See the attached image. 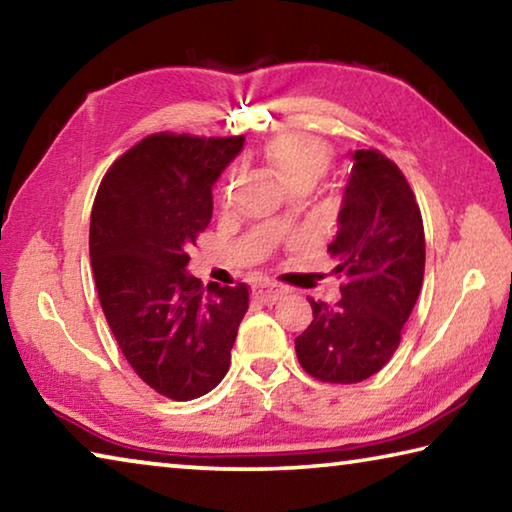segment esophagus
Returning <instances> with one entry per match:
<instances>
[{"instance_id":"esophagus-1","label":"esophagus","mask_w":512,"mask_h":512,"mask_svg":"<svg viewBox=\"0 0 512 512\" xmlns=\"http://www.w3.org/2000/svg\"><path fill=\"white\" fill-rule=\"evenodd\" d=\"M253 296H255V300L264 302V305H275V302L284 296V289L277 287V284L264 282V284H257V287L253 289Z\"/></svg>"}]
</instances>
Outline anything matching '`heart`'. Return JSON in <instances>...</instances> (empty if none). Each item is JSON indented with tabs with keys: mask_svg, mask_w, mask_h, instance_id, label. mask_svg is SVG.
<instances>
[{
	"mask_svg": "<svg viewBox=\"0 0 512 512\" xmlns=\"http://www.w3.org/2000/svg\"><path fill=\"white\" fill-rule=\"evenodd\" d=\"M264 160L277 178L289 189L302 185H316L329 167V149L323 140L307 133H282L273 137L264 149ZM289 212L275 214L273 223L284 225L289 221Z\"/></svg>",
	"mask_w": 512,
	"mask_h": 512,
	"instance_id": "obj_1",
	"label": "heart"
}]
</instances>
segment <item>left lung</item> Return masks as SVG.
Returning <instances> with one entry per match:
<instances>
[{
  "mask_svg": "<svg viewBox=\"0 0 512 512\" xmlns=\"http://www.w3.org/2000/svg\"><path fill=\"white\" fill-rule=\"evenodd\" d=\"M350 160L327 246L334 273L345 275L341 300H309L314 320L296 339L300 366L329 384H357L391 361L424 277L422 216L402 171L372 149Z\"/></svg>",
  "mask_w": 512,
  "mask_h": 512,
  "instance_id": "obj_1",
  "label": "left lung"
}]
</instances>
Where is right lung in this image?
Returning <instances> with one entry per match:
<instances>
[{
	"label": "right lung",
	"mask_w": 512,
	"mask_h": 512,
	"mask_svg": "<svg viewBox=\"0 0 512 512\" xmlns=\"http://www.w3.org/2000/svg\"><path fill=\"white\" fill-rule=\"evenodd\" d=\"M239 137L158 133L103 176L90 216L101 309L131 368L169 400H196L230 368L248 287L187 273V248L212 219V187L244 149Z\"/></svg>",
	"instance_id": "right-lung-1"
}]
</instances>
